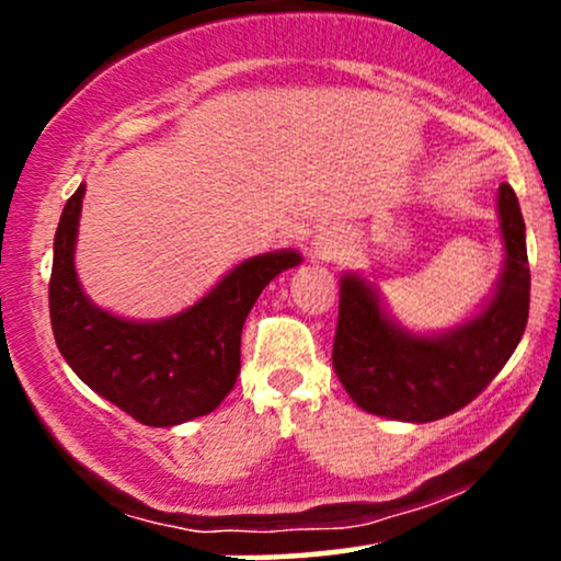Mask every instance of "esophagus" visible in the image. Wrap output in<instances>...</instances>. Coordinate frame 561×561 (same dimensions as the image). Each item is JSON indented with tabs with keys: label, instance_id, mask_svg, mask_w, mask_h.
<instances>
[{
	"label": "esophagus",
	"instance_id": "esophagus-1",
	"mask_svg": "<svg viewBox=\"0 0 561 561\" xmlns=\"http://www.w3.org/2000/svg\"><path fill=\"white\" fill-rule=\"evenodd\" d=\"M345 250V231L340 227H324L317 231V237H313L311 242V253L317 255V259H337L340 253Z\"/></svg>",
	"mask_w": 561,
	"mask_h": 561
}]
</instances>
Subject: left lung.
I'll return each mask as SVG.
<instances>
[{
	"label": "left lung",
	"instance_id": "left-lung-1",
	"mask_svg": "<svg viewBox=\"0 0 561 561\" xmlns=\"http://www.w3.org/2000/svg\"><path fill=\"white\" fill-rule=\"evenodd\" d=\"M504 263L485 300L465 321L437 332L403 327L375 282L340 276L332 364L358 409L396 422H435L480 396L523 340L530 308L525 221L517 195L499 186Z\"/></svg>",
	"mask_w": 561,
	"mask_h": 561
}]
</instances>
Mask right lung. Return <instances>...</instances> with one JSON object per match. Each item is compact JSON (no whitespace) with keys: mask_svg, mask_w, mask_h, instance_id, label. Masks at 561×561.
Returning a JSON list of instances; mask_svg holds the SVG:
<instances>
[{"mask_svg":"<svg viewBox=\"0 0 561 561\" xmlns=\"http://www.w3.org/2000/svg\"><path fill=\"white\" fill-rule=\"evenodd\" d=\"M73 192L55 231L49 317L70 369L96 396L147 427L210 414L240 375L242 324L268 282L300 266L298 250H272L231 266L203 298L165 319H128L83 293L76 272L81 205Z\"/></svg>","mask_w":561,"mask_h":561,"instance_id":"obj_1","label":"right lung"}]
</instances>
